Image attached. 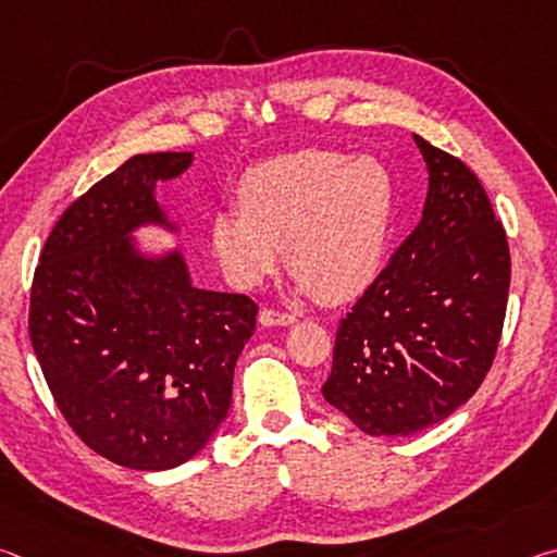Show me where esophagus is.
<instances>
[{
	"instance_id": "34e87169",
	"label": "esophagus",
	"mask_w": 557,
	"mask_h": 557,
	"mask_svg": "<svg viewBox=\"0 0 557 557\" xmlns=\"http://www.w3.org/2000/svg\"><path fill=\"white\" fill-rule=\"evenodd\" d=\"M295 322H297L295 314L277 312V309H262V312H260V324L262 326H289Z\"/></svg>"
}]
</instances>
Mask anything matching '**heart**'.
Instances as JSON below:
<instances>
[{"label":"heart","instance_id":"1","mask_svg":"<svg viewBox=\"0 0 557 557\" xmlns=\"http://www.w3.org/2000/svg\"><path fill=\"white\" fill-rule=\"evenodd\" d=\"M235 201L238 209H219L209 221L211 250L231 285L260 287L285 248L295 289L326 305L373 285L398 213L391 169L334 149H299L250 166Z\"/></svg>","mask_w":557,"mask_h":557}]
</instances>
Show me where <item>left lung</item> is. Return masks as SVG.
<instances>
[{
	"label": "left lung",
	"instance_id": "obj_1",
	"mask_svg": "<svg viewBox=\"0 0 557 557\" xmlns=\"http://www.w3.org/2000/svg\"><path fill=\"white\" fill-rule=\"evenodd\" d=\"M428 166L422 219L342 319L329 405L366 435H414L465 405L492 369L511 256L476 174L412 135Z\"/></svg>",
	"mask_w": 557,
	"mask_h": 557
}]
</instances>
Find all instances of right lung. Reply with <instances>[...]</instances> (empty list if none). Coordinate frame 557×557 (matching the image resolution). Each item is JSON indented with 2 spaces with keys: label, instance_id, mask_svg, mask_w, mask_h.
<instances>
[{
  "label": "right lung",
  "instance_id": "right-lung-1",
  "mask_svg": "<svg viewBox=\"0 0 557 557\" xmlns=\"http://www.w3.org/2000/svg\"><path fill=\"white\" fill-rule=\"evenodd\" d=\"M191 162L194 152L129 157L65 209L32 285L29 334L55 405L90 449L127 469L199 455L256 332V301L196 287L182 250H147L135 235L178 233L157 184Z\"/></svg>",
  "mask_w": 557,
  "mask_h": 557
}]
</instances>
